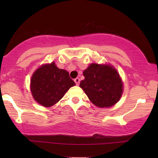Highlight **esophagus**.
Wrapping results in <instances>:
<instances>
[{
    "mask_svg": "<svg viewBox=\"0 0 158 158\" xmlns=\"http://www.w3.org/2000/svg\"><path fill=\"white\" fill-rule=\"evenodd\" d=\"M74 81H75V84H76V85H79L80 78H79V77H76V78L74 79Z\"/></svg>",
    "mask_w": 158,
    "mask_h": 158,
    "instance_id": "34e87169",
    "label": "esophagus"
}]
</instances>
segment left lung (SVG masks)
<instances>
[{"label":"left lung","mask_w":158,"mask_h":158,"mask_svg":"<svg viewBox=\"0 0 158 158\" xmlns=\"http://www.w3.org/2000/svg\"><path fill=\"white\" fill-rule=\"evenodd\" d=\"M85 79L80 87L94 105L111 107L117 103L123 92L122 82L113 67L93 63L83 71Z\"/></svg>","instance_id":"left-lung-1"}]
</instances>
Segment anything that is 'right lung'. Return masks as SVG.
<instances>
[{
	"mask_svg": "<svg viewBox=\"0 0 158 158\" xmlns=\"http://www.w3.org/2000/svg\"><path fill=\"white\" fill-rule=\"evenodd\" d=\"M75 85L68 72L52 62L41 66L32 75L31 91L34 100L43 106L49 107L58 102Z\"/></svg>",
	"mask_w": 158,
	"mask_h": 158,
	"instance_id": "add662e5",
	"label": "right lung"
}]
</instances>
